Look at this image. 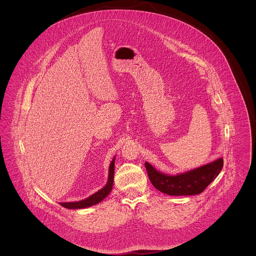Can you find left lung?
Here are the masks:
<instances>
[{"mask_svg":"<svg viewBox=\"0 0 256 256\" xmlns=\"http://www.w3.org/2000/svg\"><path fill=\"white\" fill-rule=\"evenodd\" d=\"M223 165V159L220 158L184 173L167 175L157 171L148 162L144 163L151 184L158 190L169 196H194L202 192L221 172Z\"/></svg>","mask_w":256,"mask_h":256,"instance_id":"obj_1","label":"left lung"}]
</instances>
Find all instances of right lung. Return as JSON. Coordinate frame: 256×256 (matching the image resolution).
<instances>
[{
	"mask_svg": "<svg viewBox=\"0 0 256 256\" xmlns=\"http://www.w3.org/2000/svg\"><path fill=\"white\" fill-rule=\"evenodd\" d=\"M114 160L116 158L112 159L110 165H109V174H108V180L106 186L101 188L100 190H98L97 192H95L94 194L90 196L89 198L80 200V202H60V204L64 208H88L91 206H94L100 202H102L108 194L109 192H112V186H114Z\"/></svg>",
	"mask_w": 256,
	"mask_h": 256,
	"instance_id": "1",
	"label": "right lung"
}]
</instances>
